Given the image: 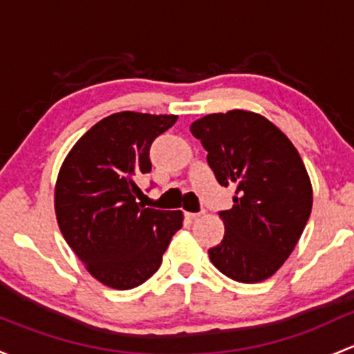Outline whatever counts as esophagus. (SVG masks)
I'll return each mask as SVG.
<instances>
[{"label": "esophagus", "instance_id": "1", "mask_svg": "<svg viewBox=\"0 0 354 354\" xmlns=\"http://www.w3.org/2000/svg\"><path fill=\"white\" fill-rule=\"evenodd\" d=\"M202 215H203V212H187V214H185V217L189 218V221H196V218L202 217Z\"/></svg>", "mask_w": 354, "mask_h": 354}]
</instances>
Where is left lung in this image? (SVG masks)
I'll return each mask as SVG.
<instances>
[{
	"label": "left lung",
	"mask_w": 354,
	"mask_h": 354,
	"mask_svg": "<svg viewBox=\"0 0 354 354\" xmlns=\"http://www.w3.org/2000/svg\"><path fill=\"white\" fill-rule=\"evenodd\" d=\"M207 162L222 187L236 188L221 244L208 249L214 266L241 283L277 273L299 243L312 210V187L288 137L252 111L212 113L193 122Z\"/></svg>",
	"instance_id": "left-lung-1"
}]
</instances>
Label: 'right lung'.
<instances>
[{
  "instance_id": "1",
  "label": "right lung",
  "mask_w": 354,
  "mask_h": 354,
  "mask_svg": "<svg viewBox=\"0 0 354 354\" xmlns=\"http://www.w3.org/2000/svg\"><path fill=\"white\" fill-rule=\"evenodd\" d=\"M176 118L136 111L110 115L77 140L59 171V229L89 273L111 288L130 290L149 280L183 225L180 210H156L139 202L137 185L152 169V142Z\"/></svg>"
}]
</instances>
